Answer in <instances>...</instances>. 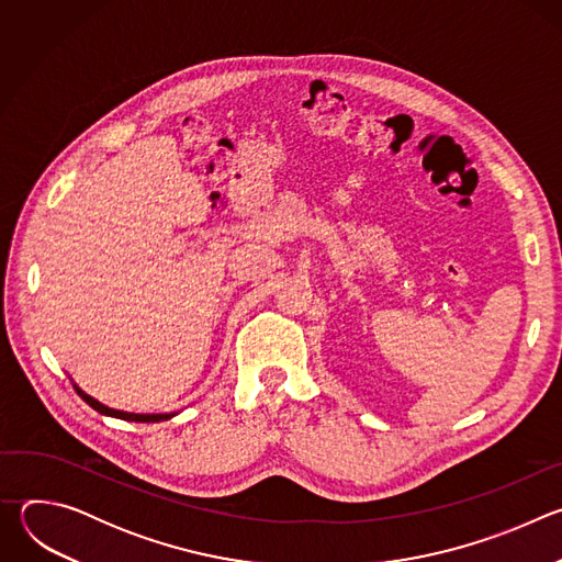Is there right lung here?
<instances>
[{"label": "right lung", "instance_id": "add662e5", "mask_svg": "<svg viewBox=\"0 0 562 562\" xmlns=\"http://www.w3.org/2000/svg\"><path fill=\"white\" fill-rule=\"evenodd\" d=\"M77 395H82V400L87 405H91L95 412L104 414V416H113V418H120V420H128V423H159V420H169L173 414H128V412H117V409H111L102 403H98L95 397H91L89 393H85L79 386H75Z\"/></svg>", "mask_w": 562, "mask_h": 562}]
</instances>
